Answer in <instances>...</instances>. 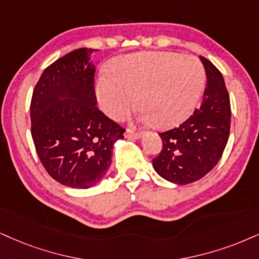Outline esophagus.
I'll return each mask as SVG.
<instances>
[{
  "instance_id": "34e87169",
  "label": "esophagus",
  "mask_w": 259,
  "mask_h": 259,
  "mask_svg": "<svg viewBox=\"0 0 259 259\" xmlns=\"http://www.w3.org/2000/svg\"><path fill=\"white\" fill-rule=\"evenodd\" d=\"M124 136H126V138L138 139V138H140V136H142V133H140V132H136V131H132V130L127 128L126 132H124Z\"/></svg>"
}]
</instances>
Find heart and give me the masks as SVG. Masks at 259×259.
Returning a JSON list of instances; mask_svg holds the SVG:
<instances>
[{
  "label": "heart",
  "instance_id": "b5f03b06",
  "mask_svg": "<svg viewBox=\"0 0 259 259\" xmlns=\"http://www.w3.org/2000/svg\"><path fill=\"white\" fill-rule=\"evenodd\" d=\"M113 78L102 75L97 84L101 108L121 120L136 105L142 117L158 128L186 119L202 94L205 71L194 56L177 53H140L116 60Z\"/></svg>",
  "mask_w": 259,
  "mask_h": 259
}]
</instances>
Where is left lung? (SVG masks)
<instances>
[{
	"instance_id": "obj_1",
	"label": "left lung",
	"mask_w": 259,
	"mask_h": 259,
	"mask_svg": "<svg viewBox=\"0 0 259 259\" xmlns=\"http://www.w3.org/2000/svg\"><path fill=\"white\" fill-rule=\"evenodd\" d=\"M206 86L199 107L179 127L159 133L162 150L152 159L158 175L186 185L199 180L218 164L231 130V102L221 72L200 56Z\"/></svg>"
}]
</instances>
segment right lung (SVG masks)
Wrapping results in <instances>:
<instances>
[{"instance_id": "obj_1", "label": "right lung", "mask_w": 259, "mask_h": 259, "mask_svg": "<svg viewBox=\"0 0 259 259\" xmlns=\"http://www.w3.org/2000/svg\"><path fill=\"white\" fill-rule=\"evenodd\" d=\"M96 52L80 48L60 57L44 69L32 94L38 157L54 180L72 188L97 184L109 168L114 143L123 138V127L96 105Z\"/></svg>"}]
</instances>
